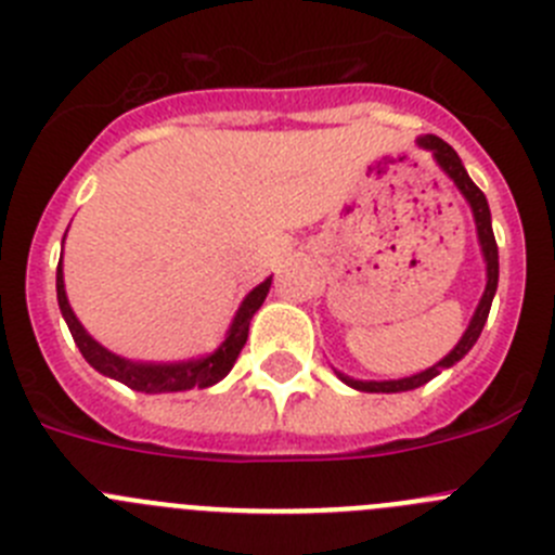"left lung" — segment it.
I'll return each instance as SVG.
<instances>
[{
	"label": "left lung",
	"instance_id": "left-lung-1",
	"mask_svg": "<svg viewBox=\"0 0 555 555\" xmlns=\"http://www.w3.org/2000/svg\"><path fill=\"white\" fill-rule=\"evenodd\" d=\"M418 144L435 155V160H438L443 172L454 180V185L463 191V196L468 199L470 210H474L476 235H479L481 254H485V262H488V287H485V295H481L479 307H476V312H474V318H470V325L465 328L463 339L457 341V348H454L443 361H438L435 366H429V370L418 372V375H411V377H402V380H353V377L336 372V375L348 383V386L359 388V391H372V395H397V391H411V388L424 386V383L433 380L435 375H441L443 370H449V366L457 364V361L463 359L470 348H474L476 339H479L481 328H485V323H488L490 307H493L495 287H499V246H495L493 224H490L488 199H485V194L479 191V185L468 178V172H465V167H463V160H460V155L454 153L452 144H447L443 139L433 137V133H427V137L418 139Z\"/></svg>",
	"mask_w": 555,
	"mask_h": 555
}]
</instances>
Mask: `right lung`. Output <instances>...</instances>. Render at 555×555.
I'll return each instance as SVG.
<instances>
[{
  "instance_id": "1",
  "label": "right lung",
  "mask_w": 555,
  "mask_h": 555,
  "mask_svg": "<svg viewBox=\"0 0 555 555\" xmlns=\"http://www.w3.org/2000/svg\"><path fill=\"white\" fill-rule=\"evenodd\" d=\"M268 289H271V279L251 289L243 298L241 309H237L235 320L230 325V334L221 341V348L216 353L205 356V359L178 361V364H144V361H128L120 356L108 353L103 345H98L85 325L76 320L74 309L67 304L65 282H62V260L56 266V301H60V312L65 318L67 328L74 334V341L79 345L81 356L95 366L101 375L114 377V380L126 383L133 391H144V395H167V391H189V388H207L219 383L227 372L235 366L237 356H241L243 345L248 339V323H251L254 312L262 307Z\"/></svg>"
}]
</instances>
